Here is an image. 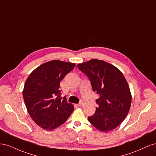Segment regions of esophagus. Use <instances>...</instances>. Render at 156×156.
<instances>
[{"mask_svg":"<svg viewBox=\"0 0 156 156\" xmlns=\"http://www.w3.org/2000/svg\"><path fill=\"white\" fill-rule=\"evenodd\" d=\"M83 102H80V103L79 104H78V106H83Z\"/></svg>","mask_w":156,"mask_h":156,"instance_id":"obj_1","label":"esophagus"}]
</instances>
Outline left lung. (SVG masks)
<instances>
[{
    "label": "left lung",
    "instance_id": "8db88e82",
    "mask_svg": "<svg viewBox=\"0 0 156 156\" xmlns=\"http://www.w3.org/2000/svg\"><path fill=\"white\" fill-rule=\"evenodd\" d=\"M78 67L99 95L96 100L98 107L88 117L89 122L102 132L114 129L126 119L131 104V93L123 74L115 66L96 59L78 64Z\"/></svg>",
    "mask_w": 156,
    "mask_h": 156
}]
</instances>
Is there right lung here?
Here are the masks:
<instances>
[{"label": "right lung", "instance_id": "1", "mask_svg": "<svg viewBox=\"0 0 156 156\" xmlns=\"http://www.w3.org/2000/svg\"><path fill=\"white\" fill-rule=\"evenodd\" d=\"M75 66L73 63L53 60L34 69L25 82L23 96L26 108L34 122L51 131L64 123L74 106L61 97L60 82Z\"/></svg>", "mask_w": 156, "mask_h": 156}]
</instances>
